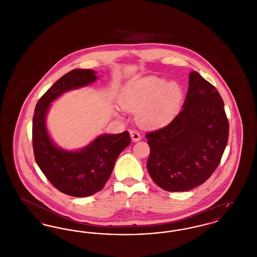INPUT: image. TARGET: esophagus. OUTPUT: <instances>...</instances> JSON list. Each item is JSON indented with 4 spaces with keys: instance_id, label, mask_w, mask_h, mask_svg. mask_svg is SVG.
<instances>
[{
    "instance_id": "34e87169",
    "label": "esophagus",
    "mask_w": 257,
    "mask_h": 257,
    "mask_svg": "<svg viewBox=\"0 0 257 257\" xmlns=\"http://www.w3.org/2000/svg\"><path fill=\"white\" fill-rule=\"evenodd\" d=\"M130 136H131V138H132V140L134 142H139V141L142 140V136L136 130H131L130 131Z\"/></svg>"
}]
</instances>
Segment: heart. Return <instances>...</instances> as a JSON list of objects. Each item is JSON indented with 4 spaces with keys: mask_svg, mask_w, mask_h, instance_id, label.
<instances>
[{
    "mask_svg": "<svg viewBox=\"0 0 257 257\" xmlns=\"http://www.w3.org/2000/svg\"><path fill=\"white\" fill-rule=\"evenodd\" d=\"M182 99L183 89L177 82L148 76L125 86L118 103L123 110L136 112V119L141 126L157 129L175 118Z\"/></svg>",
    "mask_w": 257,
    "mask_h": 257,
    "instance_id": "obj_1",
    "label": "heart"
}]
</instances>
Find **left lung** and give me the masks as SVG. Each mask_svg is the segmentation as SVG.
<instances>
[{
  "mask_svg": "<svg viewBox=\"0 0 257 257\" xmlns=\"http://www.w3.org/2000/svg\"><path fill=\"white\" fill-rule=\"evenodd\" d=\"M228 131L219 91L191 72L182 110L166 127L147 134L149 175L168 192H186L204 183L220 164Z\"/></svg>",
  "mask_w": 257,
  "mask_h": 257,
  "instance_id": "8db88e82",
  "label": "left lung"
}]
</instances>
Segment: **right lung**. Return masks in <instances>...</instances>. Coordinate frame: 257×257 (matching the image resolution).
Instances as JSON below:
<instances>
[{
  "mask_svg": "<svg viewBox=\"0 0 257 257\" xmlns=\"http://www.w3.org/2000/svg\"><path fill=\"white\" fill-rule=\"evenodd\" d=\"M98 79L91 69H73L63 75L37 102L33 118V146L37 166L61 193L76 197L91 196L109 180L118 155L131 144L130 135L101 134L76 150L58 147L50 136L46 117L51 103L63 93L85 87Z\"/></svg>",
  "mask_w": 257,
  "mask_h": 257,
  "instance_id": "1",
  "label": "right lung"
}]
</instances>
